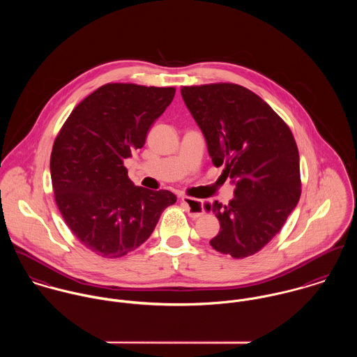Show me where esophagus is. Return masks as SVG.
I'll return each mask as SVG.
<instances>
[{
    "label": "esophagus",
    "instance_id": "1",
    "mask_svg": "<svg viewBox=\"0 0 357 357\" xmlns=\"http://www.w3.org/2000/svg\"><path fill=\"white\" fill-rule=\"evenodd\" d=\"M181 202L187 206L188 214L192 218H198L202 217L204 214V202L191 197H181Z\"/></svg>",
    "mask_w": 357,
    "mask_h": 357
}]
</instances>
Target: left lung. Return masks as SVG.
I'll list each match as a JSON object with an SVG mask.
<instances>
[{"label": "left lung", "instance_id": "8db88e82", "mask_svg": "<svg viewBox=\"0 0 357 357\" xmlns=\"http://www.w3.org/2000/svg\"><path fill=\"white\" fill-rule=\"evenodd\" d=\"M181 96L204 133L214 166L235 181L228 204H206L220 221L210 241L234 258L259 252L282 229L301 195L300 155L286 122L236 84L183 86Z\"/></svg>", "mask_w": 357, "mask_h": 357}]
</instances>
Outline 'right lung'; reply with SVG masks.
Returning a JSON list of instances; mask_svg holds the SVG:
<instances>
[{"instance_id":"right-lung-1","label":"right lung","mask_w":357,"mask_h":357,"mask_svg":"<svg viewBox=\"0 0 357 357\" xmlns=\"http://www.w3.org/2000/svg\"><path fill=\"white\" fill-rule=\"evenodd\" d=\"M176 88L105 84L79 102L54 139L52 187L75 238L95 255L119 258L142 246L174 194L136 187L123 159L142 149Z\"/></svg>"}]
</instances>
